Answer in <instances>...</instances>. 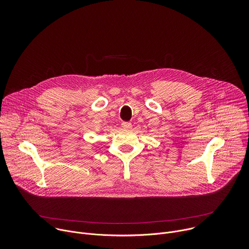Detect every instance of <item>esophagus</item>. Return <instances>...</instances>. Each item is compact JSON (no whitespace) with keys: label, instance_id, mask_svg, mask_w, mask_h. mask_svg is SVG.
<instances>
[{"label":"esophagus","instance_id":"1","mask_svg":"<svg viewBox=\"0 0 249 249\" xmlns=\"http://www.w3.org/2000/svg\"><path fill=\"white\" fill-rule=\"evenodd\" d=\"M121 126H122L124 129H130V128H132V124H131L130 122H123V123L121 124Z\"/></svg>","mask_w":249,"mask_h":249}]
</instances>
